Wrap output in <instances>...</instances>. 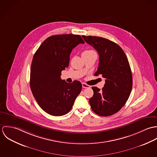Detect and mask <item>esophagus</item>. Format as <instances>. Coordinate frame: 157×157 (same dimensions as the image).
Returning a JSON list of instances; mask_svg holds the SVG:
<instances>
[{
  "label": "esophagus",
  "mask_w": 157,
  "mask_h": 157,
  "mask_svg": "<svg viewBox=\"0 0 157 157\" xmlns=\"http://www.w3.org/2000/svg\"><path fill=\"white\" fill-rule=\"evenodd\" d=\"M82 87H83V88H90V86H89V85H87V84H86V83H82Z\"/></svg>",
  "instance_id": "obj_1"
}]
</instances>
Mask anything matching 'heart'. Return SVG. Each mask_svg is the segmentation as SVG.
<instances>
[{
    "label": "heart",
    "mask_w": 157,
    "mask_h": 157,
    "mask_svg": "<svg viewBox=\"0 0 157 157\" xmlns=\"http://www.w3.org/2000/svg\"><path fill=\"white\" fill-rule=\"evenodd\" d=\"M94 52H95L92 50H85V51L83 52L82 54H92Z\"/></svg>",
    "instance_id": "heart-1"
}]
</instances>
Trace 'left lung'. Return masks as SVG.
<instances>
[{"instance_id":"obj_1","label":"left lung","mask_w":157,"mask_h":157,"mask_svg":"<svg viewBox=\"0 0 157 157\" xmlns=\"http://www.w3.org/2000/svg\"><path fill=\"white\" fill-rule=\"evenodd\" d=\"M84 40L97 50L99 63L94 75L105 78L102 90L94 86L90 99L92 110L107 117L118 112L125 105L132 88V76L128 58L121 48L107 39L82 36Z\"/></svg>"}]
</instances>
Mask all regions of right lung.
<instances>
[{"label": "right lung", "mask_w": 157, "mask_h": 157, "mask_svg": "<svg viewBox=\"0 0 157 157\" xmlns=\"http://www.w3.org/2000/svg\"><path fill=\"white\" fill-rule=\"evenodd\" d=\"M84 43L79 35H54L45 40L34 55L31 90L40 107L51 115L62 116L69 112L81 92L79 81L68 83L60 75L69 65L72 50Z\"/></svg>", "instance_id": "1"}]
</instances>
